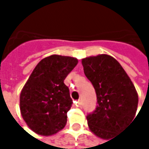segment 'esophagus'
Instances as JSON below:
<instances>
[{
	"instance_id": "esophagus-1",
	"label": "esophagus",
	"mask_w": 149,
	"mask_h": 149,
	"mask_svg": "<svg viewBox=\"0 0 149 149\" xmlns=\"http://www.w3.org/2000/svg\"><path fill=\"white\" fill-rule=\"evenodd\" d=\"M81 105H82V102H81V100H80V99H79V100H78V102H77V106L81 107Z\"/></svg>"
}]
</instances>
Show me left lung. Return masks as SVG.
Here are the masks:
<instances>
[{"mask_svg":"<svg viewBox=\"0 0 149 149\" xmlns=\"http://www.w3.org/2000/svg\"><path fill=\"white\" fill-rule=\"evenodd\" d=\"M81 62L98 104L87 116L88 127L95 136L113 139L136 115L139 103L136 88L122 65L110 55L90 56Z\"/></svg>","mask_w":149,"mask_h":149,"instance_id":"obj_1","label":"left lung"}]
</instances>
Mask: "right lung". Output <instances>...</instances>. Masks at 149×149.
Listing matches in <instances>:
<instances>
[{
	"label": "right lung",
	"instance_id": "add662e5",
	"mask_svg": "<svg viewBox=\"0 0 149 149\" xmlns=\"http://www.w3.org/2000/svg\"><path fill=\"white\" fill-rule=\"evenodd\" d=\"M77 64L76 58L54 54L34 69L19 97L21 115L34 132L50 136L65 127L72 99L64 79Z\"/></svg>",
	"mask_w": 149,
	"mask_h": 149
}]
</instances>
